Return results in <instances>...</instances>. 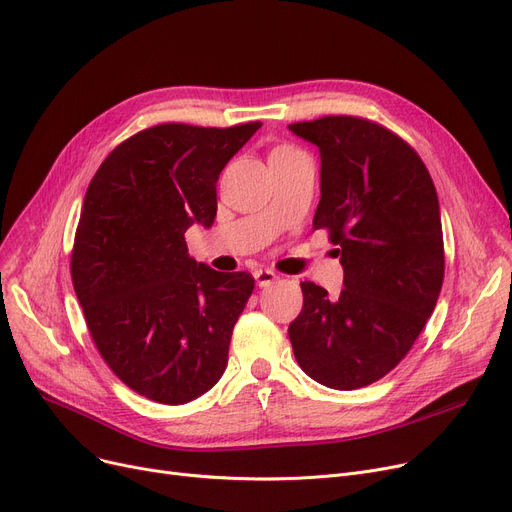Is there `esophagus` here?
Masks as SVG:
<instances>
[{
	"label": "esophagus",
	"instance_id": "esophagus-1",
	"mask_svg": "<svg viewBox=\"0 0 512 512\" xmlns=\"http://www.w3.org/2000/svg\"><path fill=\"white\" fill-rule=\"evenodd\" d=\"M253 276H255V280H257V286H259V288L272 286V284L278 280V274H276V272H272V270H257Z\"/></svg>",
	"mask_w": 512,
	"mask_h": 512
}]
</instances>
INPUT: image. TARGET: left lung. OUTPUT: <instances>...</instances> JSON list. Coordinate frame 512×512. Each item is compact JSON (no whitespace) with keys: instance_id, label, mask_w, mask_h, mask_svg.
I'll return each instance as SVG.
<instances>
[{"instance_id":"left-lung-1","label":"left lung","mask_w":512,"mask_h":512,"mask_svg":"<svg viewBox=\"0 0 512 512\" xmlns=\"http://www.w3.org/2000/svg\"><path fill=\"white\" fill-rule=\"evenodd\" d=\"M319 147L321 199L313 228L340 249L344 288L303 282L288 326L294 357L315 382L355 390L411 351L444 280L436 186L421 157L388 128L353 116L288 126Z\"/></svg>"}]
</instances>
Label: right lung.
Here are the masks:
<instances>
[{"label":"right lung","mask_w":512,"mask_h":512,"mask_svg":"<svg viewBox=\"0 0 512 512\" xmlns=\"http://www.w3.org/2000/svg\"><path fill=\"white\" fill-rule=\"evenodd\" d=\"M261 122L232 128L157 124L105 157L74 236L72 284L103 361L161 405L218 384L255 280L188 255L184 232L209 228L220 172Z\"/></svg>","instance_id":"obj_1"}]
</instances>
